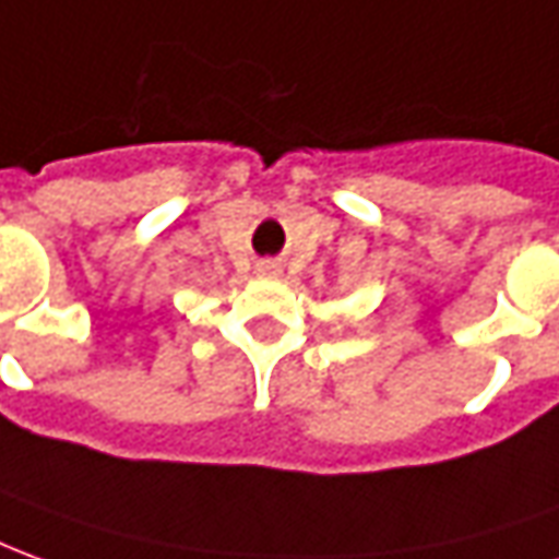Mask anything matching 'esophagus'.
I'll list each match as a JSON object with an SVG mask.
<instances>
[{
  "label": "esophagus",
  "mask_w": 559,
  "mask_h": 559,
  "mask_svg": "<svg viewBox=\"0 0 559 559\" xmlns=\"http://www.w3.org/2000/svg\"><path fill=\"white\" fill-rule=\"evenodd\" d=\"M258 273H261V276H280V264H276V261H261V264H258Z\"/></svg>",
  "instance_id": "esophagus-1"
}]
</instances>
